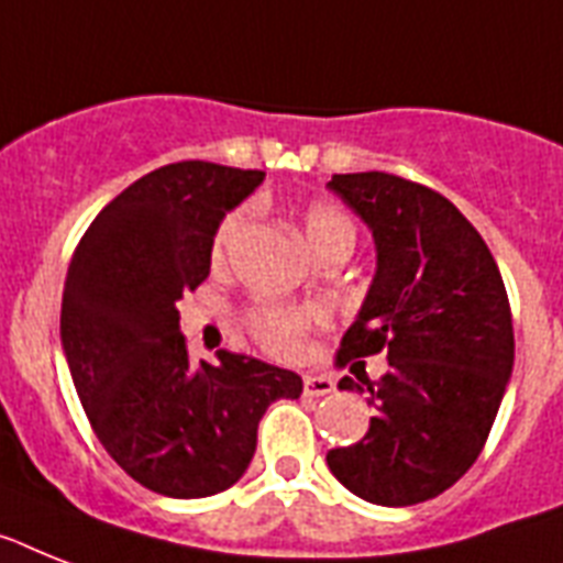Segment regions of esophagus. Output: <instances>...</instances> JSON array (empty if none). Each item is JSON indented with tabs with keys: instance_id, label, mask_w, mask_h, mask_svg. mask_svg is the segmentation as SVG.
<instances>
[{
	"instance_id": "1",
	"label": "esophagus",
	"mask_w": 563,
	"mask_h": 563,
	"mask_svg": "<svg viewBox=\"0 0 563 563\" xmlns=\"http://www.w3.org/2000/svg\"><path fill=\"white\" fill-rule=\"evenodd\" d=\"M303 393L306 396H329V393H335V382L329 376H303Z\"/></svg>"
}]
</instances>
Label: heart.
I'll return each instance as SVG.
<instances>
[{
    "label": "heart",
    "instance_id": "b5f03b06",
    "mask_svg": "<svg viewBox=\"0 0 563 563\" xmlns=\"http://www.w3.org/2000/svg\"><path fill=\"white\" fill-rule=\"evenodd\" d=\"M242 228H245V210H236L225 222L219 225L217 236H213V260H225V254L234 249V242L240 240ZM332 234H353V225L346 213H341L332 205H312L303 213V236L309 242V249L318 245L321 240ZM314 314L300 312V309H286V306H263L257 312L251 314V329L254 335L263 341L266 350L274 355H291L300 346V338L309 329Z\"/></svg>",
    "mask_w": 563,
    "mask_h": 563
}]
</instances>
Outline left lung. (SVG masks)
<instances>
[{"label": "left lung", "mask_w": 563, "mask_h": 563, "mask_svg": "<svg viewBox=\"0 0 563 563\" xmlns=\"http://www.w3.org/2000/svg\"><path fill=\"white\" fill-rule=\"evenodd\" d=\"M329 190L369 228L376 274L341 361L387 353L367 433L329 472L376 506H413L463 477L488 440L515 364L509 297L477 228L431 187L338 173ZM338 390L364 387L344 376Z\"/></svg>", "instance_id": "obj_1"}]
</instances>
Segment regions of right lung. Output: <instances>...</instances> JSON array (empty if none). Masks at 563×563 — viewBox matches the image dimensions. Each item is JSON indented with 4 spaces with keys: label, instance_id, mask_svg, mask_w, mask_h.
Wrapping results in <instances>:
<instances>
[{
    "label": "right lung",
    "instance_id": "add662e5",
    "mask_svg": "<svg viewBox=\"0 0 563 563\" xmlns=\"http://www.w3.org/2000/svg\"><path fill=\"white\" fill-rule=\"evenodd\" d=\"M266 173L210 162L158 167L100 210L68 263L59 341L91 428L132 479L167 497H210L245 474L268 405L303 378L219 350L187 358L185 291L210 274L222 219Z\"/></svg>",
    "mask_w": 563,
    "mask_h": 563
}]
</instances>
